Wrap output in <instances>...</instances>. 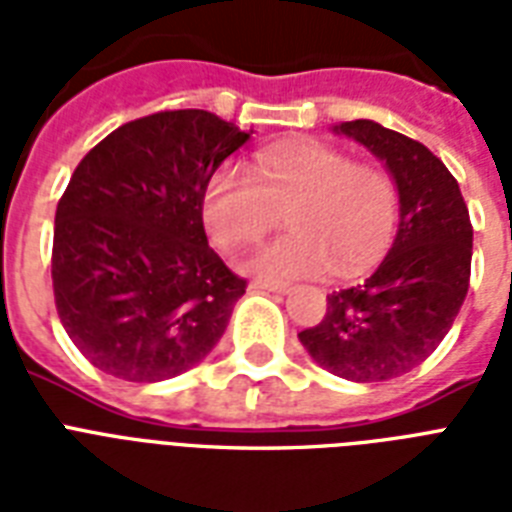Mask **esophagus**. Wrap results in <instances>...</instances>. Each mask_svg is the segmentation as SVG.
Wrapping results in <instances>:
<instances>
[{
	"label": "esophagus",
	"mask_w": 512,
	"mask_h": 512,
	"mask_svg": "<svg viewBox=\"0 0 512 512\" xmlns=\"http://www.w3.org/2000/svg\"><path fill=\"white\" fill-rule=\"evenodd\" d=\"M249 289H252V292H289V284H281V281H252V284H249Z\"/></svg>",
	"instance_id": "esophagus-1"
}]
</instances>
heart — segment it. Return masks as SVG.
I'll use <instances>...</instances> for the list:
<instances>
[{
    "instance_id": "b5f03b06",
    "label": "heart",
    "mask_w": 512,
    "mask_h": 512,
    "mask_svg": "<svg viewBox=\"0 0 512 512\" xmlns=\"http://www.w3.org/2000/svg\"><path fill=\"white\" fill-rule=\"evenodd\" d=\"M284 209L289 233L247 260L268 281L366 271L385 255L398 223L393 177L350 162L321 140H284L255 156L249 172L223 167L201 193V220L223 252L263 236Z\"/></svg>"
}]
</instances>
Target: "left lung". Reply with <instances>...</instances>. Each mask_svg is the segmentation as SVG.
<instances>
[{"mask_svg":"<svg viewBox=\"0 0 512 512\" xmlns=\"http://www.w3.org/2000/svg\"><path fill=\"white\" fill-rule=\"evenodd\" d=\"M335 132L385 162L398 188V231L377 271L327 295V316L297 337L342 380H393L420 366L452 329L468 295L473 225L457 180L422 143L369 119Z\"/></svg>","mask_w":512,"mask_h":512,"instance_id":"left-lung-1","label":"left lung"}]
</instances>
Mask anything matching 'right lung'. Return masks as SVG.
<instances>
[{"label": "right lung", "mask_w": 512, "mask_h": 512, "mask_svg": "<svg viewBox=\"0 0 512 512\" xmlns=\"http://www.w3.org/2000/svg\"><path fill=\"white\" fill-rule=\"evenodd\" d=\"M249 132L199 108L159 111L74 170L55 209L52 289L60 324L100 372L170 380L223 337L247 281L207 244L201 193Z\"/></svg>", "instance_id": "1"}]
</instances>
